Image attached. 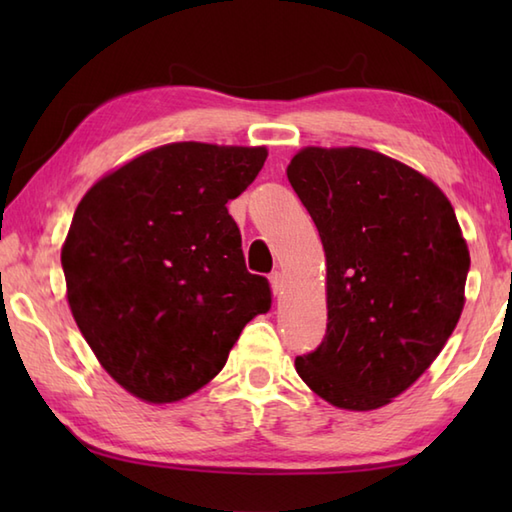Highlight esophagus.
Instances as JSON below:
<instances>
[{"label":"esophagus","mask_w":512,"mask_h":512,"mask_svg":"<svg viewBox=\"0 0 512 512\" xmlns=\"http://www.w3.org/2000/svg\"><path fill=\"white\" fill-rule=\"evenodd\" d=\"M268 281H270V288H273L275 295H281V290H284V275H281L279 270H275V273L268 277Z\"/></svg>","instance_id":"34e87169"}]
</instances>
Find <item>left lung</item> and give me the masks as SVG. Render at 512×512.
I'll return each mask as SVG.
<instances>
[{"label":"left lung","mask_w":512,"mask_h":512,"mask_svg":"<svg viewBox=\"0 0 512 512\" xmlns=\"http://www.w3.org/2000/svg\"><path fill=\"white\" fill-rule=\"evenodd\" d=\"M288 180L328 262V330L297 374L334 407H383L458 325L471 268L458 217L429 178L361 147L301 149Z\"/></svg>","instance_id":"1"}]
</instances>
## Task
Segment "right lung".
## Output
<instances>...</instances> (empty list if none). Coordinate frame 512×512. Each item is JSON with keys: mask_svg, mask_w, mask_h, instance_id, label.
Segmentation results:
<instances>
[{"mask_svg": "<svg viewBox=\"0 0 512 512\" xmlns=\"http://www.w3.org/2000/svg\"><path fill=\"white\" fill-rule=\"evenodd\" d=\"M264 147L173 143L99 180L76 206L61 266L85 341L147 402L187 398L220 374L244 325L270 308L226 204Z\"/></svg>", "mask_w": 512, "mask_h": 512, "instance_id": "obj_1", "label": "right lung"}]
</instances>
